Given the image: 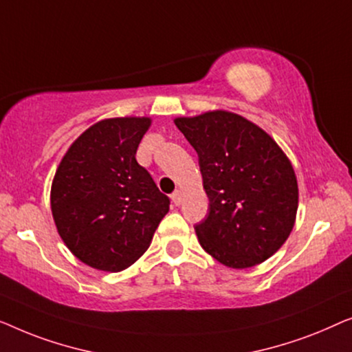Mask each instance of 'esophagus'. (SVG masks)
Masks as SVG:
<instances>
[{
	"label": "esophagus",
	"mask_w": 352,
	"mask_h": 352,
	"mask_svg": "<svg viewBox=\"0 0 352 352\" xmlns=\"http://www.w3.org/2000/svg\"><path fill=\"white\" fill-rule=\"evenodd\" d=\"M172 202H174V204L175 206H180L182 204V191H174V192H172Z\"/></svg>",
	"instance_id": "1"
}]
</instances>
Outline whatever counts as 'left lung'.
<instances>
[{
    "label": "left lung",
    "mask_w": 352,
    "mask_h": 352,
    "mask_svg": "<svg viewBox=\"0 0 352 352\" xmlns=\"http://www.w3.org/2000/svg\"><path fill=\"white\" fill-rule=\"evenodd\" d=\"M195 148L209 197L195 226L207 254L230 268H250L280 249L295 223L298 185L290 161L265 131L245 118L210 111L178 118Z\"/></svg>",
    "instance_id": "8db88e82"
}]
</instances>
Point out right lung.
Wrapping results in <instances>:
<instances>
[{
	"mask_svg": "<svg viewBox=\"0 0 352 352\" xmlns=\"http://www.w3.org/2000/svg\"><path fill=\"white\" fill-rule=\"evenodd\" d=\"M148 118H115L89 127L52 182L51 209L68 249L102 271L126 270L151 244L170 199L135 160Z\"/></svg>",
	"mask_w": 352,
	"mask_h": 352,
	"instance_id": "right-lung-1",
	"label": "right lung"
}]
</instances>
